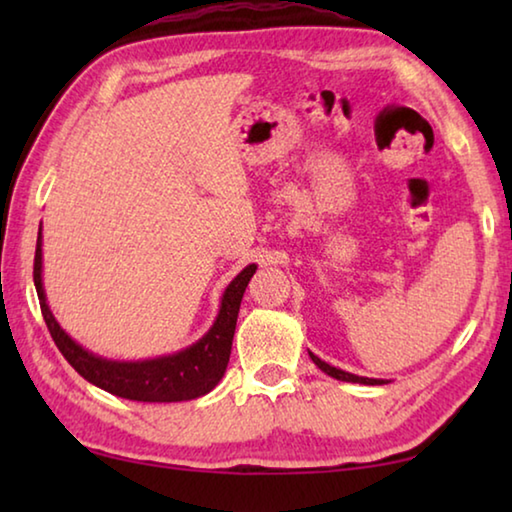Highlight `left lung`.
I'll list each match as a JSON object with an SVG mask.
<instances>
[{"instance_id": "8db88e82", "label": "left lung", "mask_w": 512, "mask_h": 512, "mask_svg": "<svg viewBox=\"0 0 512 512\" xmlns=\"http://www.w3.org/2000/svg\"><path fill=\"white\" fill-rule=\"evenodd\" d=\"M311 361L316 363V366L325 372V375L339 379V381H352V384H370V386H377V384H388V379H372V377H359V375H352V372H345L341 368H334L329 366V363H325L323 359H318L314 352H309Z\"/></svg>"}]
</instances>
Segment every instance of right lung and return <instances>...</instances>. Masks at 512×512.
<instances>
[{
    "instance_id": "right-lung-1",
    "label": "right lung",
    "mask_w": 512,
    "mask_h": 512,
    "mask_svg": "<svg viewBox=\"0 0 512 512\" xmlns=\"http://www.w3.org/2000/svg\"><path fill=\"white\" fill-rule=\"evenodd\" d=\"M257 264H248L228 287H225L212 327L187 348L162 354L153 359L119 361L108 359L92 350L83 348L79 341L69 336L49 309L45 282H42V221L38 228L36 264H33V282H36L42 316L49 327V334L63 357L69 361L83 379L99 386L124 400L135 402H187L203 397L219 384L230 361L232 336H235L239 305L244 298L250 277L255 275Z\"/></svg>"
}]
</instances>
